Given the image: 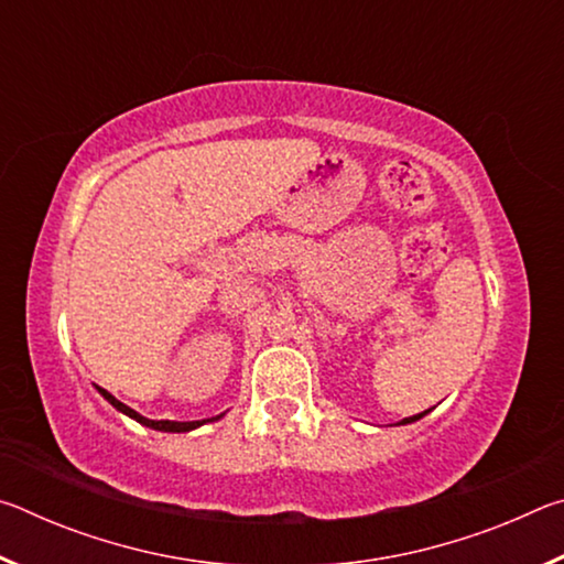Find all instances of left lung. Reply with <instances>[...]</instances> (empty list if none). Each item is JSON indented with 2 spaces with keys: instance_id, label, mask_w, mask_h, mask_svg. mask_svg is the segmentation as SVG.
<instances>
[{
  "instance_id": "1",
  "label": "left lung",
  "mask_w": 564,
  "mask_h": 564,
  "mask_svg": "<svg viewBox=\"0 0 564 564\" xmlns=\"http://www.w3.org/2000/svg\"><path fill=\"white\" fill-rule=\"evenodd\" d=\"M425 413H427V410H425ZM425 413H417V415H413V417H405V420H403V425H405V423H413V420H420V417H423Z\"/></svg>"
}]
</instances>
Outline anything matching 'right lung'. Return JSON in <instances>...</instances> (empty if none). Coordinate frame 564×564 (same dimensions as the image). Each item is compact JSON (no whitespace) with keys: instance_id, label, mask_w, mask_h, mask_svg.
Instances as JSON below:
<instances>
[{"instance_id":"1","label":"right lung","mask_w":564,"mask_h":564,"mask_svg":"<svg viewBox=\"0 0 564 564\" xmlns=\"http://www.w3.org/2000/svg\"><path fill=\"white\" fill-rule=\"evenodd\" d=\"M99 393L109 400V403L117 408V410H121V413H127L129 417H133V420H139L141 425H147V427H154V431H166V433H186V431H194V427H198V425H204L206 420H191V423H174V420H149V417H144V415H139L137 410H131L129 405H123L121 400H117L113 398L109 390H104V388H99ZM212 420H218V417H212Z\"/></svg>"}]
</instances>
